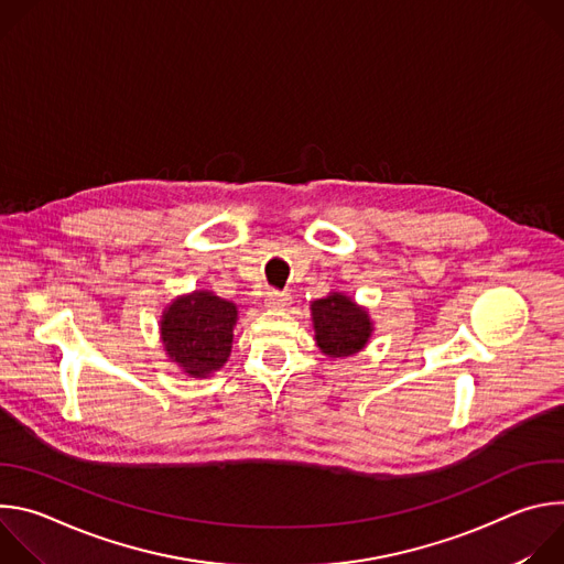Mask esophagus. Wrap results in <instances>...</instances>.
<instances>
[{
  "mask_svg": "<svg viewBox=\"0 0 564 564\" xmlns=\"http://www.w3.org/2000/svg\"><path fill=\"white\" fill-rule=\"evenodd\" d=\"M265 303H268V307H272V310H283V307L290 305V294H288V292L272 290V292H268Z\"/></svg>",
  "mask_w": 564,
  "mask_h": 564,
  "instance_id": "esophagus-1",
  "label": "esophagus"
}]
</instances>
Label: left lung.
<instances>
[{
    "mask_svg": "<svg viewBox=\"0 0 564 564\" xmlns=\"http://www.w3.org/2000/svg\"><path fill=\"white\" fill-rule=\"evenodd\" d=\"M314 339L321 352L328 357H352L366 348L372 335V321L366 307L357 305L341 292H330L326 299L312 303Z\"/></svg>",
    "mask_w": 564,
    "mask_h": 564,
    "instance_id": "8db88e82",
    "label": "left lung"
}]
</instances>
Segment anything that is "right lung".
I'll use <instances>...</instances> for the list:
<instances>
[{
  "label": "right lung",
  "mask_w": 564,
  "mask_h": 564,
  "mask_svg": "<svg viewBox=\"0 0 564 564\" xmlns=\"http://www.w3.org/2000/svg\"><path fill=\"white\" fill-rule=\"evenodd\" d=\"M238 310L207 290L178 296L160 318L165 352L189 377H207L223 368L234 339Z\"/></svg>",
  "instance_id": "add662e5"
}]
</instances>
